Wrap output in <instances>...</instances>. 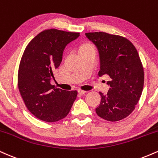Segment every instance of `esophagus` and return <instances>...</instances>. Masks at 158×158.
<instances>
[{
	"label": "esophagus",
	"mask_w": 158,
	"mask_h": 158,
	"mask_svg": "<svg viewBox=\"0 0 158 158\" xmlns=\"http://www.w3.org/2000/svg\"><path fill=\"white\" fill-rule=\"evenodd\" d=\"M78 92H79V94H82L83 95V94H85L87 91H85V90H78Z\"/></svg>",
	"instance_id": "1"
}]
</instances>
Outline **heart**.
<instances>
[{"mask_svg": "<svg viewBox=\"0 0 158 158\" xmlns=\"http://www.w3.org/2000/svg\"><path fill=\"white\" fill-rule=\"evenodd\" d=\"M91 46H93V45H91V44H83L82 46L81 47L80 50H84V49H85V48H90V47H91Z\"/></svg>", "mask_w": 158, "mask_h": 158, "instance_id": "1", "label": "heart"}]
</instances>
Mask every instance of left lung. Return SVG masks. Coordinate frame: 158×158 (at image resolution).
Wrapping results in <instances>:
<instances>
[{"mask_svg":"<svg viewBox=\"0 0 158 158\" xmlns=\"http://www.w3.org/2000/svg\"><path fill=\"white\" fill-rule=\"evenodd\" d=\"M99 50V76L107 74L110 88L106 95L99 92L97 115L110 122L125 119L135 109L142 94L144 70L137 49L123 36L104 32H86Z\"/></svg>","mask_w":158,"mask_h":158,"instance_id":"8db88e82","label":"left lung"}]
</instances>
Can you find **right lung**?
I'll return each instance as SVG.
<instances>
[{
	"label": "right lung",
	"instance_id": "1",
	"mask_svg": "<svg viewBox=\"0 0 158 158\" xmlns=\"http://www.w3.org/2000/svg\"><path fill=\"white\" fill-rule=\"evenodd\" d=\"M79 32L48 29L38 34L25 48L18 73V86L31 113L44 122H57L70 112L77 90H63L50 84L60 65L64 49Z\"/></svg>",
	"mask_w": 158,
	"mask_h": 158
}]
</instances>
